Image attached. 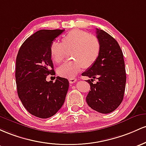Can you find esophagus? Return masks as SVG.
Segmentation results:
<instances>
[{"label":"esophagus","mask_w":146,"mask_h":146,"mask_svg":"<svg viewBox=\"0 0 146 146\" xmlns=\"http://www.w3.org/2000/svg\"><path fill=\"white\" fill-rule=\"evenodd\" d=\"M76 81V78H69V82H70V84H72V83H75Z\"/></svg>","instance_id":"obj_1"}]
</instances>
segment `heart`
I'll return each mask as SVG.
<instances>
[{"label":"heart","instance_id":"heart-1","mask_svg":"<svg viewBox=\"0 0 146 146\" xmlns=\"http://www.w3.org/2000/svg\"><path fill=\"white\" fill-rule=\"evenodd\" d=\"M69 52L73 60L60 65L57 73L63 77L73 78L83 68H89L96 63L101 43L97 38L86 31L73 29L62 37L61 42L53 41L50 46V55L56 63L61 62L65 52Z\"/></svg>","mask_w":146,"mask_h":146}]
</instances>
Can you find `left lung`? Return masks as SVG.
Returning <instances> with one entry per match:
<instances>
[{
    "instance_id": "left-lung-1",
    "label": "left lung",
    "mask_w": 146,
    "mask_h": 146,
    "mask_svg": "<svg viewBox=\"0 0 146 146\" xmlns=\"http://www.w3.org/2000/svg\"><path fill=\"white\" fill-rule=\"evenodd\" d=\"M96 37L101 43L99 57L82 76L92 78L87 80L91 89L86 97L87 104L96 112L108 114L115 110L123 99L126 83L125 62L121 49L112 36L96 29ZM94 78L98 81L93 84L91 82Z\"/></svg>"
}]
</instances>
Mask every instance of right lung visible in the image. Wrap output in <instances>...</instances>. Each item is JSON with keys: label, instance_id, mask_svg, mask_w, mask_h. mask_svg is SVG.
<instances>
[{"label": "right lung", "instance_id": "add662e5", "mask_svg": "<svg viewBox=\"0 0 146 146\" xmlns=\"http://www.w3.org/2000/svg\"><path fill=\"white\" fill-rule=\"evenodd\" d=\"M64 29H41L21 45L16 60V83L19 97L25 109L35 117L47 119L62 107L69 88L67 78L57 76L46 81L54 72L50 55V44Z\"/></svg>", "mask_w": 146, "mask_h": 146}]
</instances>
